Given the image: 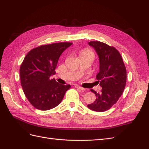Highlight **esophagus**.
Segmentation results:
<instances>
[{
	"mask_svg": "<svg viewBox=\"0 0 149 149\" xmlns=\"http://www.w3.org/2000/svg\"><path fill=\"white\" fill-rule=\"evenodd\" d=\"M74 87H75L76 88H77L78 89L81 90V91H83V90H84V88H82V87L79 86H78V85H74Z\"/></svg>",
	"mask_w": 149,
	"mask_h": 149,
	"instance_id": "34e87169",
	"label": "esophagus"
}]
</instances>
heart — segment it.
Returning <instances> with one entry per match:
<instances>
[{"mask_svg": "<svg viewBox=\"0 0 149 149\" xmlns=\"http://www.w3.org/2000/svg\"><path fill=\"white\" fill-rule=\"evenodd\" d=\"M94 56V54L93 52L89 50V49H85L80 53V56Z\"/></svg>", "mask_w": 149, "mask_h": 149, "instance_id": "heart-1", "label": "heart"}]
</instances>
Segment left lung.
<instances>
[{"label": "left lung", "mask_w": 149, "mask_h": 149, "mask_svg": "<svg viewBox=\"0 0 149 149\" xmlns=\"http://www.w3.org/2000/svg\"><path fill=\"white\" fill-rule=\"evenodd\" d=\"M97 54L100 60V72L96 75L102 87L97 93L93 89L96 100L88 105L94 111L104 112L113 106L123 94L125 87L127 71L120 53L114 47L98 41L88 42Z\"/></svg>", "instance_id": "8db88e82"}]
</instances>
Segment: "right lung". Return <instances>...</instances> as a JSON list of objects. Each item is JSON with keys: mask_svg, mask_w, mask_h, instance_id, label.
Listing matches in <instances>:
<instances>
[{"mask_svg": "<svg viewBox=\"0 0 149 149\" xmlns=\"http://www.w3.org/2000/svg\"><path fill=\"white\" fill-rule=\"evenodd\" d=\"M72 43L61 42L44 45L33 48L25 56L20 68L22 89L26 97L33 107L47 111L61 102L71 88L50 79L56 73L55 68L61 53Z\"/></svg>", "mask_w": 149, "mask_h": 149, "instance_id": "add662e5", "label": "right lung"}]
</instances>
